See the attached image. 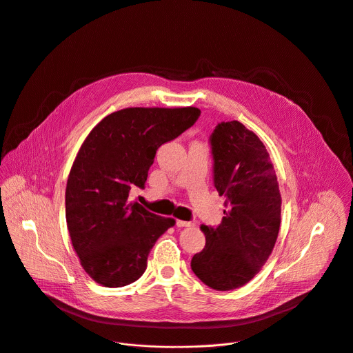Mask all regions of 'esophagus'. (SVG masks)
<instances>
[{"label":"esophagus","mask_w":353,"mask_h":353,"mask_svg":"<svg viewBox=\"0 0 353 353\" xmlns=\"http://www.w3.org/2000/svg\"><path fill=\"white\" fill-rule=\"evenodd\" d=\"M176 225H177V227H192L194 223H191V221H184V220H176Z\"/></svg>","instance_id":"1"}]
</instances>
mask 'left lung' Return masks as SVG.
Masks as SVG:
<instances>
[{
    "mask_svg": "<svg viewBox=\"0 0 353 353\" xmlns=\"http://www.w3.org/2000/svg\"><path fill=\"white\" fill-rule=\"evenodd\" d=\"M213 184L225 196L216 227L201 225L205 248L191 259L195 276L216 291L245 285L272 254L281 221V195L269 152L237 121L220 122L209 137Z\"/></svg>",
    "mask_w": 353,
    "mask_h": 353,
    "instance_id": "obj_1",
    "label": "left lung"
}]
</instances>
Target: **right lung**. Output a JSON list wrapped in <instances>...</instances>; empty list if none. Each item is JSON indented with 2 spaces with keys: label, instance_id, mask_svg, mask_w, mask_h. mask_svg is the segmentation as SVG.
Here are the masks:
<instances>
[{
  "label": "right lung",
  "instance_id": "add662e5",
  "mask_svg": "<svg viewBox=\"0 0 353 353\" xmlns=\"http://www.w3.org/2000/svg\"><path fill=\"white\" fill-rule=\"evenodd\" d=\"M198 108H126L108 114L84 140L65 194L73 248L85 273L109 288L139 280L151 248L174 224L130 202L144 188L158 148L190 129Z\"/></svg>",
  "mask_w": 353,
  "mask_h": 353
}]
</instances>
